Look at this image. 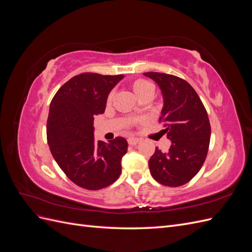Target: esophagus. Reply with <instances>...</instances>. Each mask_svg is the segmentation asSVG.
<instances>
[{"mask_svg":"<svg viewBox=\"0 0 252 252\" xmlns=\"http://www.w3.org/2000/svg\"><path fill=\"white\" fill-rule=\"evenodd\" d=\"M140 142H141V140L136 139V138H129L128 139V144L129 145H136V144H139Z\"/></svg>","mask_w":252,"mask_h":252,"instance_id":"esophagus-1","label":"esophagus"}]
</instances>
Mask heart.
I'll use <instances>...</instances> for the list:
<instances>
[{"label":"heart","instance_id":"heart-1","mask_svg":"<svg viewBox=\"0 0 252 252\" xmlns=\"http://www.w3.org/2000/svg\"><path fill=\"white\" fill-rule=\"evenodd\" d=\"M132 88L134 90V93L140 97H142L143 95L147 94L149 93H155V88H154V86H152V84L146 80H143V79L135 80L132 83ZM113 96H114V91H111L107 97L108 103H110L113 100Z\"/></svg>","mask_w":252,"mask_h":252}]
</instances>
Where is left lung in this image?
Returning a JSON list of instances; mask_svg holds the SVG:
<instances>
[{"label":"left lung","mask_w":252,"mask_h":252,"mask_svg":"<svg viewBox=\"0 0 252 252\" xmlns=\"http://www.w3.org/2000/svg\"><path fill=\"white\" fill-rule=\"evenodd\" d=\"M144 74L162 90L164 107L158 122L172 142L167 152L156 147L148 161L150 173L164 186L185 185L200 171L208 154L211 127L207 111L185 80L161 72Z\"/></svg>","instance_id":"8db88e82"}]
</instances>
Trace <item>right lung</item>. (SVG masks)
Listing matches in <instances>:
<instances>
[{
	"mask_svg": "<svg viewBox=\"0 0 252 252\" xmlns=\"http://www.w3.org/2000/svg\"><path fill=\"white\" fill-rule=\"evenodd\" d=\"M123 74L84 72L75 75L52 97L47 119V142L53 158L66 177L87 190L116 182L127 141L117 136L106 144L95 142L94 116L104 113L108 94Z\"/></svg>",
	"mask_w": 252,
	"mask_h": 252,
	"instance_id": "obj_1",
	"label": "right lung"
}]
</instances>
